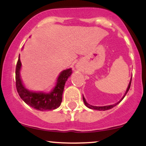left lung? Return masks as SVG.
Here are the masks:
<instances>
[{"label":"left lung","mask_w":146,"mask_h":146,"mask_svg":"<svg viewBox=\"0 0 146 146\" xmlns=\"http://www.w3.org/2000/svg\"><path fill=\"white\" fill-rule=\"evenodd\" d=\"M131 80H132V78L130 79V82H129V84L128 87H127V89L125 90L124 95H123V96L122 97V98L121 100H119L118 102H117L116 104H112V105H108V106H93V105H90L89 104L87 103V102L86 101V99L84 98V97L83 95V101H84V104L86 105V107H88V108H90V109H93V110H109V109H111V108H113L114 106H115L118 104L122 100H123V98H124V97L125 96V95L127 94V93H128V91L130 89V84H131Z\"/></svg>","instance_id":"obj_1"}]
</instances>
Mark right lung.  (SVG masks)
I'll use <instances>...</instances> for the list:
<instances>
[{"label":"right lung","mask_w":146,"mask_h":146,"mask_svg":"<svg viewBox=\"0 0 146 146\" xmlns=\"http://www.w3.org/2000/svg\"><path fill=\"white\" fill-rule=\"evenodd\" d=\"M21 68L19 55L16 68V89L22 100L29 106L40 111H48L58 108L62 101L65 83L72 74L71 68L60 72L56 85L50 92H36L27 88L21 77Z\"/></svg>","instance_id":"add662e5"}]
</instances>
